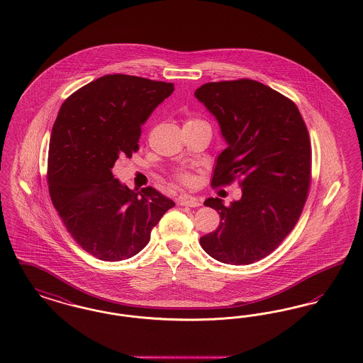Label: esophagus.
I'll list each match as a JSON object with an SVG mask.
<instances>
[{
  "instance_id": "obj_1",
  "label": "esophagus",
  "mask_w": 363,
  "mask_h": 363,
  "mask_svg": "<svg viewBox=\"0 0 363 363\" xmlns=\"http://www.w3.org/2000/svg\"><path fill=\"white\" fill-rule=\"evenodd\" d=\"M179 204L184 206V207H200L201 206V201L197 199V197H193V196H188V194H184L179 197Z\"/></svg>"
}]
</instances>
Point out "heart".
<instances>
[{
  "label": "heart",
  "mask_w": 363,
  "mask_h": 363,
  "mask_svg": "<svg viewBox=\"0 0 363 363\" xmlns=\"http://www.w3.org/2000/svg\"><path fill=\"white\" fill-rule=\"evenodd\" d=\"M196 122H204L201 121V120H197V118H189L186 123H196ZM185 123V125H186ZM175 178H177V181L179 182V184H182V185H186V186H189L193 184V175L191 174L188 173V172H178V173L175 174Z\"/></svg>",
  "instance_id": "1"
}]
</instances>
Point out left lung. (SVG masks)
<instances>
[{"mask_svg": "<svg viewBox=\"0 0 363 363\" xmlns=\"http://www.w3.org/2000/svg\"><path fill=\"white\" fill-rule=\"evenodd\" d=\"M220 125L227 148L218 156L211 185L240 179L241 200L219 212L218 228L200 238L211 257L247 265L272 253L291 233L311 182V145L305 121L291 99L256 80L203 84L194 92Z\"/></svg>", "mask_w": 363, "mask_h": 363, "instance_id": "8db88e82", "label": "left lung"}]
</instances>
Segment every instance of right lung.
Returning a JSON list of instances; mask_svg holds the SVG:
<instances>
[{
	"label": "right lung",
	"instance_id": "obj_1",
	"mask_svg": "<svg viewBox=\"0 0 363 363\" xmlns=\"http://www.w3.org/2000/svg\"><path fill=\"white\" fill-rule=\"evenodd\" d=\"M173 91V83L106 74L60 108L49 147V193L72 238L96 259L138 255L175 206L155 188L130 190L111 173L118 157L138 151L141 125Z\"/></svg>",
	"mask_w": 363,
	"mask_h": 363
}]
</instances>
